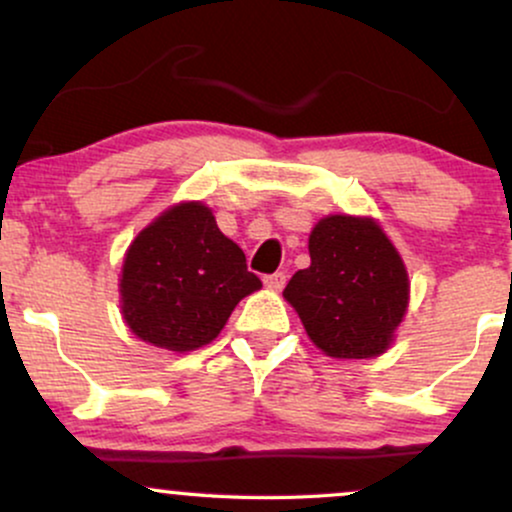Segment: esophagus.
Instances as JSON below:
<instances>
[{
	"label": "esophagus",
	"mask_w": 512,
	"mask_h": 512,
	"mask_svg": "<svg viewBox=\"0 0 512 512\" xmlns=\"http://www.w3.org/2000/svg\"><path fill=\"white\" fill-rule=\"evenodd\" d=\"M264 286L272 291H281L286 286V274L284 272H274L269 276H264Z\"/></svg>",
	"instance_id": "34e87169"
}]
</instances>
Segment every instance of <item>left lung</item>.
<instances>
[{
  "label": "left lung",
  "mask_w": 512,
  "mask_h": 512,
  "mask_svg": "<svg viewBox=\"0 0 512 512\" xmlns=\"http://www.w3.org/2000/svg\"><path fill=\"white\" fill-rule=\"evenodd\" d=\"M310 267L284 298L317 349L332 358H373L390 349L409 305L402 257L373 219L332 214L308 240Z\"/></svg>",
  "instance_id": "left-lung-1"
}]
</instances>
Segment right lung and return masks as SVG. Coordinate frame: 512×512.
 <instances>
[{"label": "right lung", "instance_id": "obj_1", "mask_svg": "<svg viewBox=\"0 0 512 512\" xmlns=\"http://www.w3.org/2000/svg\"><path fill=\"white\" fill-rule=\"evenodd\" d=\"M260 286L211 209L182 202L129 245L120 276L122 317L142 342L185 354L219 337L233 308Z\"/></svg>", "mask_w": 512, "mask_h": 512}]
</instances>
